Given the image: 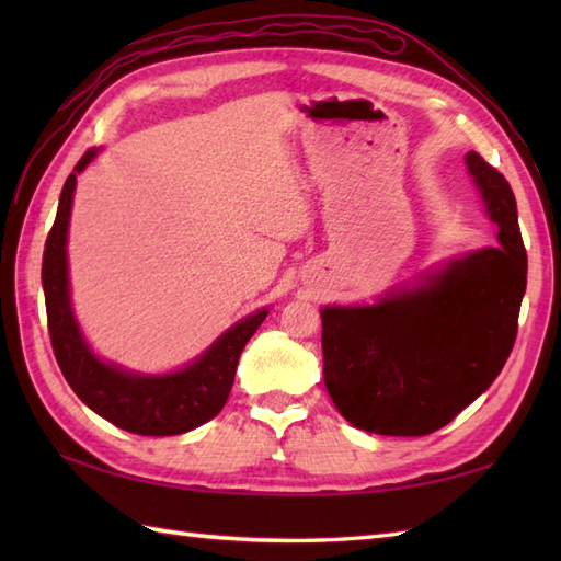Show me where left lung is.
I'll return each instance as SVG.
<instances>
[{
	"label": "left lung",
	"instance_id": "obj_1",
	"mask_svg": "<svg viewBox=\"0 0 561 561\" xmlns=\"http://www.w3.org/2000/svg\"><path fill=\"white\" fill-rule=\"evenodd\" d=\"M465 163L499 224V245L453 260L374 306L320 311L325 388L364 432H436L494 383L514 350L528 272L516 197L478 151Z\"/></svg>",
	"mask_w": 561,
	"mask_h": 561
}]
</instances>
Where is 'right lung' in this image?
Returning a JSON list of instances; mask_svg holds the SVG:
<instances>
[{
	"label": "right lung",
	"instance_id": "add662e5",
	"mask_svg": "<svg viewBox=\"0 0 561 561\" xmlns=\"http://www.w3.org/2000/svg\"><path fill=\"white\" fill-rule=\"evenodd\" d=\"M89 149L67 178L59 195L57 217L45 241L43 253V291L47 308V330L55 359L67 383L81 402L103 420L139 436H175L197 428L217 416L229 398L236 366L245 342L255 335L270 311L238 320L197 362L165 376H139L121 366L101 362L81 337L77 318L69 304L67 277V229L75 197L77 175L96 159Z\"/></svg>",
	"mask_w": 561,
	"mask_h": 561
}]
</instances>
